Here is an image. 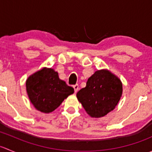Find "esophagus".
I'll return each mask as SVG.
<instances>
[{
  "label": "esophagus",
  "instance_id": "obj_1",
  "mask_svg": "<svg viewBox=\"0 0 152 152\" xmlns=\"http://www.w3.org/2000/svg\"><path fill=\"white\" fill-rule=\"evenodd\" d=\"M73 88H74V90H75V93H76V92L79 90V85L78 84H76V85H73Z\"/></svg>",
  "mask_w": 152,
  "mask_h": 152
}]
</instances>
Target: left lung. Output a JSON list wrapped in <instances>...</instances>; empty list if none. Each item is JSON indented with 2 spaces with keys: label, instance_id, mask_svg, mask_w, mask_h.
Here are the masks:
<instances>
[{
  "label": "left lung",
  "instance_id": "8db88e82",
  "mask_svg": "<svg viewBox=\"0 0 152 152\" xmlns=\"http://www.w3.org/2000/svg\"><path fill=\"white\" fill-rule=\"evenodd\" d=\"M120 79L107 70H97L87 80L86 87L76 94L91 117L100 118L113 110L122 95Z\"/></svg>",
  "mask_w": 152,
  "mask_h": 152
}]
</instances>
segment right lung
<instances>
[{
    "mask_svg": "<svg viewBox=\"0 0 152 152\" xmlns=\"http://www.w3.org/2000/svg\"><path fill=\"white\" fill-rule=\"evenodd\" d=\"M26 90L32 104L45 113L53 112L74 93V89L59 79L57 72L51 68H43L29 76Z\"/></svg>",
    "mask_w": 152,
    "mask_h": 152,
    "instance_id": "1",
    "label": "right lung"
}]
</instances>
